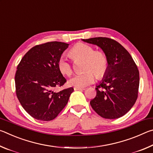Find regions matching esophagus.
<instances>
[{
    "label": "esophagus",
    "mask_w": 153,
    "mask_h": 153,
    "mask_svg": "<svg viewBox=\"0 0 153 153\" xmlns=\"http://www.w3.org/2000/svg\"><path fill=\"white\" fill-rule=\"evenodd\" d=\"M75 90H84L85 88H77V87H75L74 88Z\"/></svg>",
    "instance_id": "34e87169"
}]
</instances>
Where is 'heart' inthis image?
I'll list each match as a JSON object with an SVG mask.
<instances>
[{
  "label": "heart",
  "instance_id": "obj_1",
  "mask_svg": "<svg viewBox=\"0 0 153 153\" xmlns=\"http://www.w3.org/2000/svg\"><path fill=\"white\" fill-rule=\"evenodd\" d=\"M69 55L74 61H84L83 73L77 74L69 80L70 86L86 87L95 82L96 76L101 79L105 77L108 69V59L105 52L95 51L92 46L86 43H77L69 51ZM57 67L61 73L69 77L74 72L73 66L67 59L61 56L57 61Z\"/></svg>",
  "mask_w": 153,
  "mask_h": 153
}]
</instances>
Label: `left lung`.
I'll return each instance as SVG.
<instances>
[{
	"label": "left lung",
	"mask_w": 153,
	"mask_h": 153,
	"mask_svg": "<svg viewBox=\"0 0 153 153\" xmlns=\"http://www.w3.org/2000/svg\"><path fill=\"white\" fill-rule=\"evenodd\" d=\"M99 46L108 59V69L96 88L97 96L90 105L105 119L122 117L131 109L138 98L139 71L128 51L117 41L105 37L83 39Z\"/></svg>",
	"instance_id": "left-lung-1"
}]
</instances>
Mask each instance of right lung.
<instances>
[{
  "label": "right lung",
  "mask_w": 153,
  "mask_h": 153,
  "mask_svg": "<svg viewBox=\"0 0 153 153\" xmlns=\"http://www.w3.org/2000/svg\"><path fill=\"white\" fill-rule=\"evenodd\" d=\"M68 44L48 42L33 46L17 65L15 92L25 111L36 120L51 121L63 109L74 91L69 88L56 92L67 82L57 61Z\"/></svg>",
  "instance_id": "obj_1"
}]
</instances>
